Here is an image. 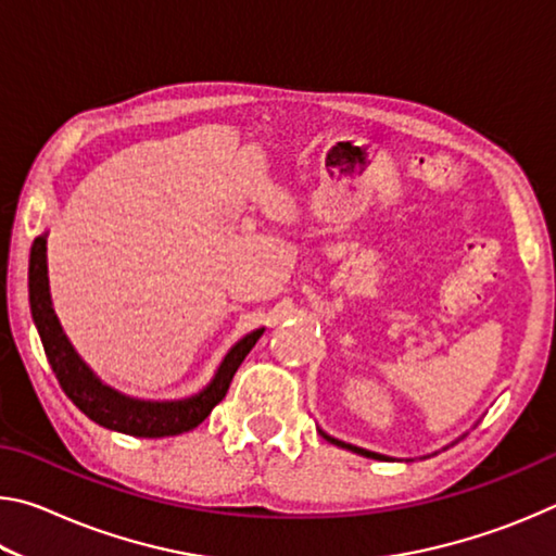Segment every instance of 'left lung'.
I'll list each match as a JSON object with an SVG mask.
<instances>
[{
	"label": "left lung",
	"mask_w": 556,
	"mask_h": 556,
	"mask_svg": "<svg viewBox=\"0 0 556 556\" xmlns=\"http://www.w3.org/2000/svg\"><path fill=\"white\" fill-rule=\"evenodd\" d=\"M326 437V434H324ZM328 441H333V444H338V446H345V448H351V451H357V454H363V456H370V458H375L378 454H370V451H363V448H355V446H351V444H343V441H336V439H331V437H326Z\"/></svg>",
	"instance_id": "8db88e82"
}]
</instances>
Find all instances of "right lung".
<instances>
[{"instance_id":"add662e5","label":"right lung","mask_w":556,"mask_h":556,"mask_svg":"<svg viewBox=\"0 0 556 556\" xmlns=\"http://www.w3.org/2000/svg\"><path fill=\"white\" fill-rule=\"evenodd\" d=\"M29 304L34 324L39 328L46 357H49L51 370L55 372L61 390L68 394L75 407L96 425L105 429L122 431L129 437H176L184 431H191L208 417L211 409L218 404L225 392H228L232 375L238 372L244 355L252 351L262 331L244 336L242 341L225 355L223 365L215 372L213 382L201 394L184 402H139L122 397L119 392L110 390L92 375L86 363L63 336L59 318L53 314L51 294H49V277H46V235H39L31 244L29 257Z\"/></svg>"}]
</instances>
